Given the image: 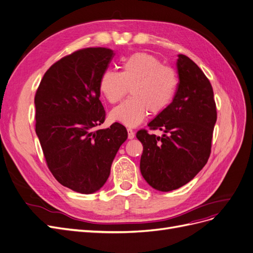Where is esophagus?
I'll return each instance as SVG.
<instances>
[{"mask_svg":"<svg viewBox=\"0 0 253 253\" xmlns=\"http://www.w3.org/2000/svg\"><path fill=\"white\" fill-rule=\"evenodd\" d=\"M135 137V133L132 128H127V138L128 139H133Z\"/></svg>","mask_w":253,"mask_h":253,"instance_id":"1","label":"esophagus"}]
</instances>
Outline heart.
I'll return each mask as SVG.
<instances>
[{"instance_id": "heart-1", "label": "heart", "mask_w": 253, "mask_h": 253, "mask_svg": "<svg viewBox=\"0 0 253 253\" xmlns=\"http://www.w3.org/2000/svg\"><path fill=\"white\" fill-rule=\"evenodd\" d=\"M177 86L176 72L147 53L127 57L121 72L108 69L99 82L100 92L110 103L120 101L130 89V98L110 113L113 121L129 127L140 125L149 111L153 115L162 113L175 97Z\"/></svg>"}]
</instances>
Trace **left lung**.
I'll return each mask as SVG.
<instances>
[{
    "mask_svg": "<svg viewBox=\"0 0 253 253\" xmlns=\"http://www.w3.org/2000/svg\"><path fill=\"white\" fill-rule=\"evenodd\" d=\"M179 84L171 103L147 125L162 136L138 130L143 145L140 171L149 184L159 191L185 185L210 158L216 121L212 86L189 57L178 55Z\"/></svg>",
    "mask_w": 253,
    "mask_h": 253,
    "instance_id": "8db88e82",
    "label": "left lung"
}]
</instances>
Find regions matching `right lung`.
Instances as JSON below:
<instances>
[{
	"label": "right lung",
	"mask_w": 253,
	"mask_h": 253,
	"mask_svg": "<svg viewBox=\"0 0 253 253\" xmlns=\"http://www.w3.org/2000/svg\"><path fill=\"white\" fill-rule=\"evenodd\" d=\"M113 56V50L98 47L60 58L43 75L34 97L36 132L48 168L60 184L81 194L103 186L127 138L118 123L94 129L106 118L99 82Z\"/></svg>",
	"instance_id": "right-lung-1"
}]
</instances>
